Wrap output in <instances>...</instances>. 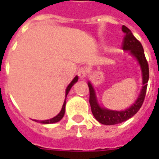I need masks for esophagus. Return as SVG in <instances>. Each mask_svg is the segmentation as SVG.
Wrapping results in <instances>:
<instances>
[{
    "instance_id": "esophagus-1",
    "label": "esophagus",
    "mask_w": 159,
    "mask_h": 159,
    "mask_svg": "<svg viewBox=\"0 0 159 159\" xmlns=\"http://www.w3.org/2000/svg\"><path fill=\"white\" fill-rule=\"evenodd\" d=\"M77 75L79 76L81 79H83V78H85L87 76V70L85 68H83V67H81L78 70V71H77Z\"/></svg>"
}]
</instances>
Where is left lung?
Instances as JSON below:
<instances>
[{"label":"left lung","mask_w":159,"mask_h":159,"mask_svg":"<svg viewBox=\"0 0 159 159\" xmlns=\"http://www.w3.org/2000/svg\"><path fill=\"white\" fill-rule=\"evenodd\" d=\"M122 30L123 33H125V36L123 38V48L125 51H129L130 55L134 56L139 63L141 70L143 86L137 100L134 101L133 105H131V107L123 111H113L100 107L97 100L95 90L93 89L92 83L90 82L88 83L89 88V104L92 113L99 123L105 125H114V124L123 123L137 113V111L140 110V108L143 104L144 99L147 93V83L149 79L148 63L145 57L144 49L141 43L134 36L131 30L128 29L125 25H123Z\"/></svg>","instance_id":"left-lung-1"}]
</instances>
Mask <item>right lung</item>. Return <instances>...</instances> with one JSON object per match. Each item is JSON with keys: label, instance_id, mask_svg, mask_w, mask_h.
<instances>
[{"label": "right lung", "instance_id": "1", "mask_svg": "<svg viewBox=\"0 0 159 159\" xmlns=\"http://www.w3.org/2000/svg\"><path fill=\"white\" fill-rule=\"evenodd\" d=\"M78 81V76H76L74 77V79L71 81V83H70L68 87H67V89L66 90V97H67V94L68 93L70 92V90L71 89V87L75 84ZM65 100L64 101V104H63V107H62V109L60 111V112H59L57 116H55L54 117H52V118H50V119H48V120H42V121H37V120H34V121H36V122H40L41 123H44V124H48V123H57V122H59L60 120L62 119L63 117H64V115H65V112H66V101Z\"/></svg>", "mask_w": 159, "mask_h": 159}]
</instances>
